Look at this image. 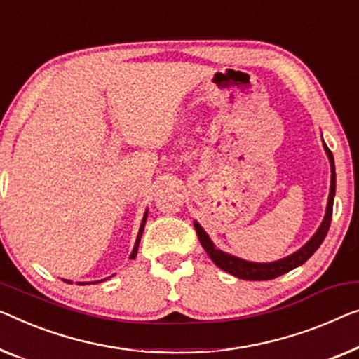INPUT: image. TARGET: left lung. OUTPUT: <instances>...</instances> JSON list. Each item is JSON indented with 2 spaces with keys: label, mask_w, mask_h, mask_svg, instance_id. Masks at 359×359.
Instances as JSON below:
<instances>
[{
  "label": "left lung",
  "mask_w": 359,
  "mask_h": 359,
  "mask_svg": "<svg viewBox=\"0 0 359 359\" xmlns=\"http://www.w3.org/2000/svg\"><path fill=\"white\" fill-rule=\"evenodd\" d=\"M324 149L327 153L329 161H330V191H329V200H327V208H325V216L324 221L320 224L318 232L309 238V242L306 245H303L302 248L295 253L287 256V258H282L279 261H274V263H253V261H245L242 258H237V256H232L229 253H224L222 250H219L214 247V243L211 242V238L208 237V233L203 231V227L195 221V231L198 235V240L203 245V248L206 250V253L210 255V258L212 259V263L217 267H221L222 271L229 272L238 279L243 280H271L276 279L282 274H287L288 271L295 269V267L302 266L303 263L311 258L314 255L320 243L324 242L325 235L329 232L330 227V221H332V208H334V196H335V164H334V156L330 153V149L327 145L324 143Z\"/></svg>",
  "instance_id": "obj_1"
}]
</instances>
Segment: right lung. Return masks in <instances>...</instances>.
<instances>
[{
    "mask_svg": "<svg viewBox=\"0 0 359 359\" xmlns=\"http://www.w3.org/2000/svg\"><path fill=\"white\" fill-rule=\"evenodd\" d=\"M147 216H148V211H145V216H143V221H142V224H140V231H138V235H137V240H135V245H133V250H132V253H130V259H135V256H137V251H138V245H140V238H142V233H143V229H145V224H147ZM109 279V277H108ZM103 280H106V279H103ZM103 280H96V282H92V283H98V282H103ZM66 282H69V280H66ZM71 283V282H69ZM80 285H85V283H90V282H79Z\"/></svg>",
    "mask_w": 359,
    "mask_h": 359,
    "instance_id": "right-lung-1",
    "label": "right lung"
}]
</instances>
